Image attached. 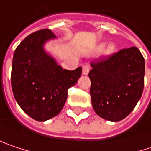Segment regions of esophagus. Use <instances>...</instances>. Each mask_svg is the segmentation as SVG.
Masks as SVG:
<instances>
[{"instance_id":"esophagus-1","label":"esophagus","mask_w":151,"mask_h":151,"mask_svg":"<svg viewBox=\"0 0 151 151\" xmlns=\"http://www.w3.org/2000/svg\"><path fill=\"white\" fill-rule=\"evenodd\" d=\"M89 72H90V67H89V66H87V65L84 66L83 67V72H82L83 75H87L89 73Z\"/></svg>"}]
</instances>
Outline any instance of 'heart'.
I'll list each match as a JSON object with an SVG mask.
<instances>
[{
  "instance_id": "obj_1",
  "label": "heart",
  "mask_w": 151,
  "mask_h": 151,
  "mask_svg": "<svg viewBox=\"0 0 151 151\" xmlns=\"http://www.w3.org/2000/svg\"><path fill=\"white\" fill-rule=\"evenodd\" d=\"M103 46H104V44H101L99 46V49H102L103 48ZM114 49H115V46L113 43H110V44H109L105 49H103V53L105 55H110V54H112L114 51Z\"/></svg>"
}]
</instances>
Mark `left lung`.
Masks as SVG:
<instances>
[{"instance_id": "left-lung-1", "label": "left lung", "mask_w": 151, "mask_h": 151, "mask_svg": "<svg viewBox=\"0 0 151 151\" xmlns=\"http://www.w3.org/2000/svg\"><path fill=\"white\" fill-rule=\"evenodd\" d=\"M90 93L98 116L110 121L125 119L139 101L145 84V59L136 47L123 49L91 63Z\"/></svg>"}]
</instances>
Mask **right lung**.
Returning <instances> with one entry per match:
<instances>
[{
    "label": "right lung",
    "mask_w": 151,
    "mask_h": 151,
    "mask_svg": "<svg viewBox=\"0 0 151 151\" xmlns=\"http://www.w3.org/2000/svg\"><path fill=\"white\" fill-rule=\"evenodd\" d=\"M57 37L43 29L31 33L14 51L11 73L15 100L32 119L45 121L56 116L67 98V90L77 83L82 67L63 69L44 49Z\"/></svg>",
    "instance_id": "add662e5"
}]
</instances>
